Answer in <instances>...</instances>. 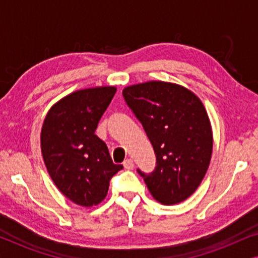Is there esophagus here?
Listing matches in <instances>:
<instances>
[{
	"label": "esophagus",
	"mask_w": 258,
	"mask_h": 258,
	"mask_svg": "<svg viewBox=\"0 0 258 258\" xmlns=\"http://www.w3.org/2000/svg\"><path fill=\"white\" fill-rule=\"evenodd\" d=\"M123 165H124V168L126 170H133L134 169V162L132 158H126V160L123 162Z\"/></svg>",
	"instance_id": "1"
}]
</instances>
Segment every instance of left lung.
<instances>
[{
	"label": "left lung",
	"instance_id": "1",
	"mask_svg": "<svg viewBox=\"0 0 258 258\" xmlns=\"http://www.w3.org/2000/svg\"><path fill=\"white\" fill-rule=\"evenodd\" d=\"M122 94L156 154L153 174L139 170L150 194L164 206L189 199L213 154V129L202 101L188 88L163 81L133 84Z\"/></svg>",
	"mask_w": 258,
	"mask_h": 258
}]
</instances>
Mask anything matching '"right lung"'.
I'll return each instance as SVG.
<instances>
[{
  "instance_id": "obj_1",
  "label": "right lung",
  "mask_w": 258,
  "mask_h": 258,
  "mask_svg": "<svg viewBox=\"0 0 258 258\" xmlns=\"http://www.w3.org/2000/svg\"><path fill=\"white\" fill-rule=\"evenodd\" d=\"M115 93L112 86L74 91L49 109L42 124L47 170L59 191L77 206L100 204L110 178L123 168L112 163L107 144L95 135Z\"/></svg>"
}]
</instances>
